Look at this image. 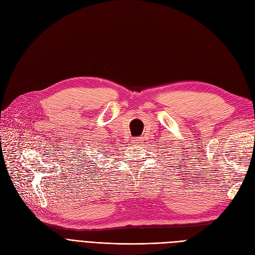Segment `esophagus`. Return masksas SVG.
<instances>
[{"mask_svg": "<svg viewBox=\"0 0 255 255\" xmlns=\"http://www.w3.org/2000/svg\"><path fill=\"white\" fill-rule=\"evenodd\" d=\"M132 141H133V143H134L135 145H140V144H142V143H143V139H142L141 137L134 138V139H133Z\"/></svg>", "mask_w": 255, "mask_h": 255, "instance_id": "1", "label": "esophagus"}]
</instances>
